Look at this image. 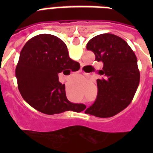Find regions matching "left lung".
<instances>
[{"label":"left lung","instance_id":"1","mask_svg":"<svg viewBox=\"0 0 153 153\" xmlns=\"http://www.w3.org/2000/svg\"><path fill=\"white\" fill-rule=\"evenodd\" d=\"M86 49L94 53L95 60L103 62L98 71L103 77L97 79V98L85 113L98 117L114 116L130 104L137 90V59L126 41L109 33L92 38Z\"/></svg>","mask_w":153,"mask_h":153}]
</instances>
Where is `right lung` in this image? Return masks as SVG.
I'll return each mask as SVG.
<instances>
[{"instance_id": "1", "label": "right lung", "mask_w": 153, "mask_h": 153, "mask_svg": "<svg viewBox=\"0 0 153 153\" xmlns=\"http://www.w3.org/2000/svg\"><path fill=\"white\" fill-rule=\"evenodd\" d=\"M80 65L69 56L67 45L53 35L36 36L25 44L16 68L18 89L27 103L43 114L52 115L84 105L67 100L65 84L59 81V74ZM83 110V109H82Z\"/></svg>"}]
</instances>
